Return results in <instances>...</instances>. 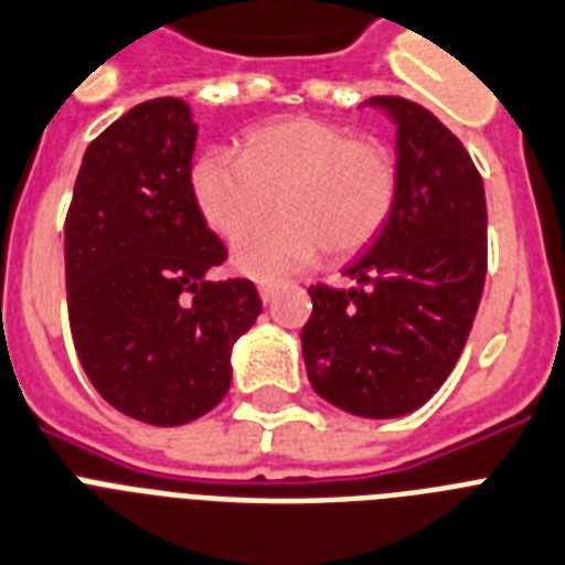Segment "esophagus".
<instances>
[{
	"mask_svg": "<svg viewBox=\"0 0 565 565\" xmlns=\"http://www.w3.org/2000/svg\"><path fill=\"white\" fill-rule=\"evenodd\" d=\"M258 292L260 298H264V305H269L275 296V281H258Z\"/></svg>",
	"mask_w": 565,
	"mask_h": 565,
	"instance_id": "34e87169",
	"label": "esophagus"
}]
</instances>
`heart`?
<instances>
[{
    "label": "heart",
    "instance_id": "1",
    "mask_svg": "<svg viewBox=\"0 0 565 565\" xmlns=\"http://www.w3.org/2000/svg\"><path fill=\"white\" fill-rule=\"evenodd\" d=\"M279 191L284 212L258 227ZM191 194L217 235L235 237V267L275 278L310 267L322 249L337 258L383 232L397 196V168L380 141L337 121L290 116L246 132L243 153L205 150L191 168Z\"/></svg>",
    "mask_w": 565,
    "mask_h": 565
}]
</instances>
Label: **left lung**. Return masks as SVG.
<instances>
[{
	"instance_id": "obj_1",
	"label": "left lung",
	"mask_w": 565,
	"mask_h": 565,
	"mask_svg": "<svg viewBox=\"0 0 565 565\" xmlns=\"http://www.w3.org/2000/svg\"><path fill=\"white\" fill-rule=\"evenodd\" d=\"M365 104L397 127V196L345 267L356 287H310L301 354L319 397L360 417H401L465 351L488 273V205L470 153L429 109L392 95Z\"/></svg>"
}]
</instances>
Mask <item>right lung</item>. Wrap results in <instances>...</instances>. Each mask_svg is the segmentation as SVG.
Instances as JSON below:
<instances>
[{"label":"right lung","mask_w":565,"mask_h":565,"mask_svg":"<svg viewBox=\"0 0 565 565\" xmlns=\"http://www.w3.org/2000/svg\"><path fill=\"white\" fill-rule=\"evenodd\" d=\"M194 113L145 100L84 153L66 217L68 324L109 406L182 426L217 406L232 348L260 313L255 284L211 281L226 260L191 194Z\"/></svg>","instance_id":"1"}]
</instances>
